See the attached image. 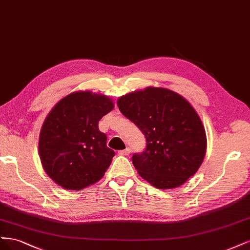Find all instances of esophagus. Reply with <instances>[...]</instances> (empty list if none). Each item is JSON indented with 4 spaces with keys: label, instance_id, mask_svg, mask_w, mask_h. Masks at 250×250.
Here are the masks:
<instances>
[{
    "label": "esophagus",
    "instance_id": "esophagus-1",
    "mask_svg": "<svg viewBox=\"0 0 250 250\" xmlns=\"http://www.w3.org/2000/svg\"><path fill=\"white\" fill-rule=\"evenodd\" d=\"M119 155H123V156H126V155H130L131 154V148L130 147H126L125 149L123 150H119L118 151Z\"/></svg>",
    "mask_w": 250,
    "mask_h": 250
}]
</instances>
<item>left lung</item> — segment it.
<instances>
[{"label": "left lung", "instance_id": "left-lung-1", "mask_svg": "<svg viewBox=\"0 0 250 250\" xmlns=\"http://www.w3.org/2000/svg\"><path fill=\"white\" fill-rule=\"evenodd\" d=\"M117 104L146 136V148L132 157L141 178L159 189H171L195 174L206 155V131L183 96L148 87L122 96Z\"/></svg>", "mask_w": 250, "mask_h": 250}]
</instances>
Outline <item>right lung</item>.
Returning <instances> with one entry per match:
<instances>
[{
  "mask_svg": "<svg viewBox=\"0 0 250 250\" xmlns=\"http://www.w3.org/2000/svg\"><path fill=\"white\" fill-rule=\"evenodd\" d=\"M112 109L109 98L89 91L71 93L53 108L40 131L39 157L56 184L81 190L103 178L115 152L99 122Z\"/></svg>",
  "mask_w": 250,
  "mask_h": 250,
  "instance_id": "obj_1",
  "label": "right lung"
}]
</instances>
